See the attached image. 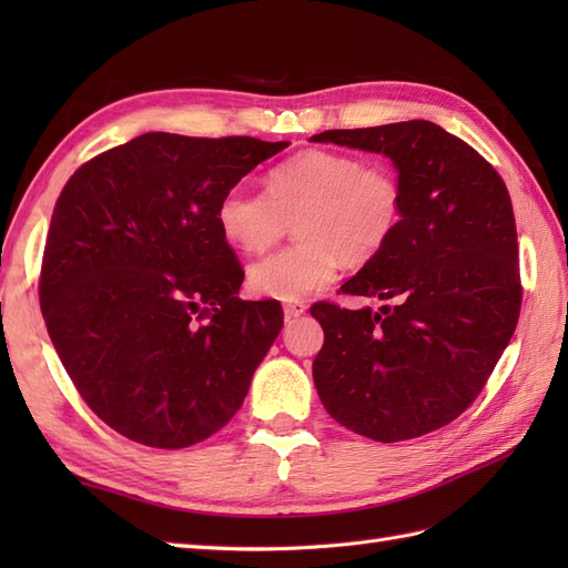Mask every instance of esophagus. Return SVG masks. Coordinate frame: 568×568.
Returning a JSON list of instances; mask_svg holds the SVG:
<instances>
[{
    "mask_svg": "<svg viewBox=\"0 0 568 568\" xmlns=\"http://www.w3.org/2000/svg\"><path fill=\"white\" fill-rule=\"evenodd\" d=\"M305 310H307V305L300 303V300H287V303L283 305V312H285L287 320H295L300 315H305Z\"/></svg>",
    "mask_w": 568,
    "mask_h": 568,
    "instance_id": "esophagus-1",
    "label": "esophagus"
}]
</instances>
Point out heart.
Returning a JSON list of instances; mask_svg holds the SVG:
<instances>
[{"instance_id":"obj_1","label":"heart","mask_w":568,"mask_h":568,"mask_svg":"<svg viewBox=\"0 0 568 568\" xmlns=\"http://www.w3.org/2000/svg\"><path fill=\"white\" fill-rule=\"evenodd\" d=\"M405 220V187L390 165L358 153L315 149L277 163L265 192L229 187L216 226L234 248L263 253L291 222L297 241L251 265L253 293L297 300L327 287L339 263L366 265L388 248Z\"/></svg>"}]
</instances>
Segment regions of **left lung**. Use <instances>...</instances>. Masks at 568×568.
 <instances>
[{
  "label": "left lung",
  "instance_id": "1",
  "mask_svg": "<svg viewBox=\"0 0 568 568\" xmlns=\"http://www.w3.org/2000/svg\"><path fill=\"white\" fill-rule=\"evenodd\" d=\"M312 141L388 155L405 187L400 232L342 285L385 305L310 307L324 329L312 364L320 400L368 439L422 437L476 400L517 327L523 283L508 187L476 149L425 119Z\"/></svg>",
  "mask_w": 568,
  "mask_h": 568
}]
</instances>
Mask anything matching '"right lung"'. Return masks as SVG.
<instances>
[{
	"label": "right lung",
	"instance_id": "1",
	"mask_svg": "<svg viewBox=\"0 0 568 568\" xmlns=\"http://www.w3.org/2000/svg\"><path fill=\"white\" fill-rule=\"evenodd\" d=\"M285 146L153 131L82 163L60 192L39 277L45 329L122 437L185 449L244 403L283 307L236 295L244 268L216 202Z\"/></svg>",
	"mask_w": 568,
	"mask_h": 568
}]
</instances>
